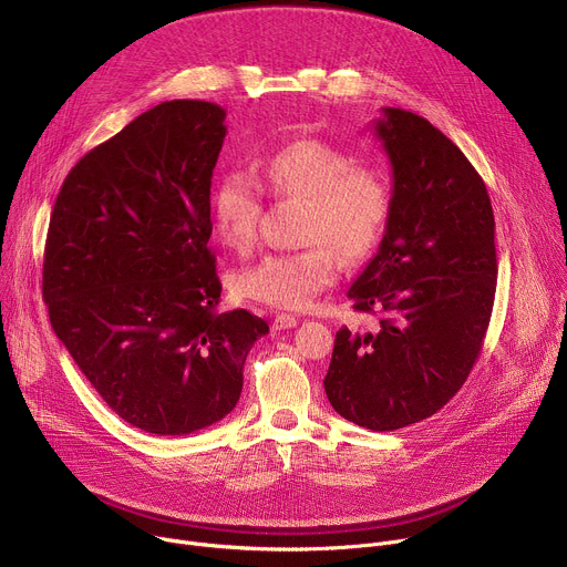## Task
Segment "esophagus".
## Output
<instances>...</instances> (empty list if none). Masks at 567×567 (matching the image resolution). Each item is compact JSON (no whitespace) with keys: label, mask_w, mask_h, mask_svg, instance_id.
<instances>
[{"label":"esophagus","mask_w":567,"mask_h":567,"mask_svg":"<svg viewBox=\"0 0 567 567\" xmlns=\"http://www.w3.org/2000/svg\"><path fill=\"white\" fill-rule=\"evenodd\" d=\"M296 322H298V318L293 316V313H278L276 318H274V330H291V328H296Z\"/></svg>","instance_id":"1"}]
</instances>
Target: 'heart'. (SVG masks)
<instances>
[{"label": "heart", "mask_w": 567, "mask_h": 567, "mask_svg": "<svg viewBox=\"0 0 567 567\" xmlns=\"http://www.w3.org/2000/svg\"><path fill=\"white\" fill-rule=\"evenodd\" d=\"M260 184L276 197L305 204L298 224L302 249L271 254L237 271L233 287L276 309H307L350 262L368 258L388 230L394 193L383 166L320 138H298L271 154ZM210 219L226 247L247 254L258 239L260 188L245 173L224 175L210 195Z\"/></svg>", "instance_id": "b5f03b06"}]
</instances>
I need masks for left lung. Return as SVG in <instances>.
Here are the masks:
<instances>
[{
	"label": "left lung",
	"mask_w": 567,
	"mask_h": 567,
	"mask_svg": "<svg viewBox=\"0 0 567 567\" xmlns=\"http://www.w3.org/2000/svg\"><path fill=\"white\" fill-rule=\"evenodd\" d=\"M374 134L394 206L348 298L379 320L337 332L322 385L348 422L396 431L446 406L477 361L496 296V221L471 161L426 118L383 107Z\"/></svg>",
	"instance_id": "left-lung-1"
}]
</instances>
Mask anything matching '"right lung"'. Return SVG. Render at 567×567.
Returning a JSON list of instances; mask_svg holds the SVG:
<instances>
[{"mask_svg": "<svg viewBox=\"0 0 567 567\" xmlns=\"http://www.w3.org/2000/svg\"><path fill=\"white\" fill-rule=\"evenodd\" d=\"M224 107L161 103L87 152L53 204L42 293L51 328L101 399L152 435L224 420L269 326L217 311L210 179Z\"/></svg>", "mask_w": 567, "mask_h": 567, "instance_id": "right-lung-1", "label": "right lung"}]
</instances>
